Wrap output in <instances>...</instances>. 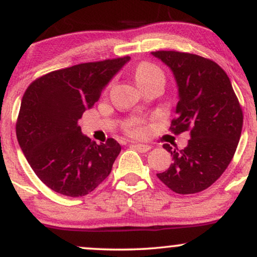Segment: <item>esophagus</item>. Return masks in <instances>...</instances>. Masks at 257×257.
<instances>
[{
    "label": "esophagus",
    "instance_id": "1",
    "mask_svg": "<svg viewBox=\"0 0 257 257\" xmlns=\"http://www.w3.org/2000/svg\"><path fill=\"white\" fill-rule=\"evenodd\" d=\"M134 147L138 150L139 152H143V153H145V152L150 151V150H151V146L144 145V144H135Z\"/></svg>",
    "mask_w": 257,
    "mask_h": 257
}]
</instances>
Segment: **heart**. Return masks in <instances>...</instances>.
Returning a JSON list of instances; mask_svg holds the SVG:
<instances>
[{"label": "heart", "instance_id": "obj_1", "mask_svg": "<svg viewBox=\"0 0 257 257\" xmlns=\"http://www.w3.org/2000/svg\"><path fill=\"white\" fill-rule=\"evenodd\" d=\"M134 77L137 79L138 84L145 83V82L151 81L153 78H164L163 77V72L158 69L156 65H153L151 63H147V61H143L135 67L134 70ZM126 131L128 133H131L132 135H137V137H140L145 133V128L141 125L140 122H135L133 124L126 126Z\"/></svg>", "mask_w": 257, "mask_h": 257}]
</instances>
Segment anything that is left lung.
<instances>
[{"label": "left lung", "mask_w": 257, "mask_h": 257, "mask_svg": "<svg viewBox=\"0 0 257 257\" xmlns=\"http://www.w3.org/2000/svg\"><path fill=\"white\" fill-rule=\"evenodd\" d=\"M152 55L170 67L179 87L178 117L172 120L170 131L191 135L184 150L163 145L173 156V163L157 176L175 193L202 192L231 163L240 139L243 111L228 76L215 61L175 51Z\"/></svg>", "instance_id": "8db88e82"}]
</instances>
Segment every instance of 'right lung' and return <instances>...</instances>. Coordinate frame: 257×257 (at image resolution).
Here are the masks:
<instances>
[{
  "instance_id": "right-lung-1",
  "label": "right lung",
  "mask_w": 257,
  "mask_h": 257,
  "mask_svg": "<svg viewBox=\"0 0 257 257\" xmlns=\"http://www.w3.org/2000/svg\"><path fill=\"white\" fill-rule=\"evenodd\" d=\"M129 59L52 71L25 90L17 119L18 143L35 174L54 192L85 196L110 175L120 145L112 138L100 145L90 141L78 119Z\"/></svg>"
}]
</instances>
